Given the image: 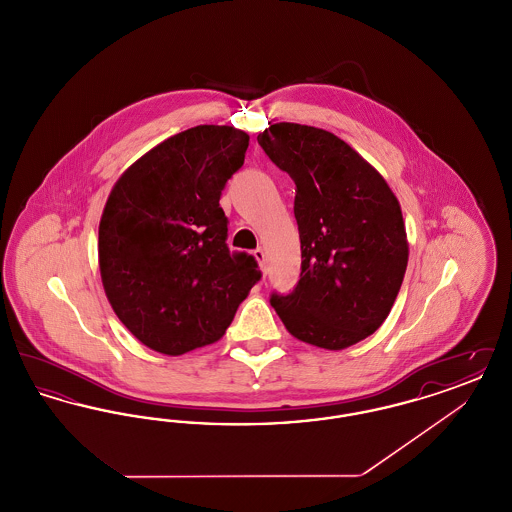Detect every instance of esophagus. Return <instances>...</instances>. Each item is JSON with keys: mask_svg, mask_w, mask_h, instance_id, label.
Here are the masks:
<instances>
[{"mask_svg": "<svg viewBox=\"0 0 512 512\" xmlns=\"http://www.w3.org/2000/svg\"><path fill=\"white\" fill-rule=\"evenodd\" d=\"M253 255H255V259H257V263H259L261 270H263V272H267V253H265V249H263V247H257Z\"/></svg>", "mask_w": 512, "mask_h": 512, "instance_id": "obj_1", "label": "esophagus"}]
</instances>
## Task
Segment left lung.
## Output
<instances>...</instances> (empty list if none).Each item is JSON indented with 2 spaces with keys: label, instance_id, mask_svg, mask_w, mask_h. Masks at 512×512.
<instances>
[{
  "label": "left lung",
  "instance_id": "8db88e82",
  "mask_svg": "<svg viewBox=\"0 0 512 512\" xmlns=\"http://www.w3.org/2000/svg\"><path fill=\"white\" fill-rule=\"evenodd\" d=\"M257 142L295 182L301 276L270 305L293 338L340 351L390 315L409 263L401 205L384 176L336 134L274 122Z\"/></svg>",
  "mask_w": 512,
  "mask_h": 512
}]
</instances>
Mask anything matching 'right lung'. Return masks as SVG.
<instances>
[{
	"instance_id": "right-lung-1",
	"label": "right lung",
	"mask_w": 512,
	"mask_h": 512,
	"mask_svg": "<svg viewBox=\"0 0 512 512\" xmlns=\"http://www.w3.org/2000/svg\"><path fill=\"white\" fill-rule=\"evenodd\" d=\"M249 136L199 124L151 147L115 182L99 220L105 295L136 340L163 355L219 341L261 278L230 255L219 199Z\"/></svg>"
}]
</instances>
